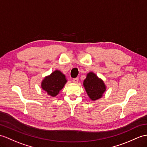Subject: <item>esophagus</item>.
Wrapping results in <instances>:
<instances>
[{
  "label": "esophagus",
  "mask_w": 147,
  "mask_h": 147,
  "mask_svg": "<svg viewBox=\"0 0 147 147\" xmlns=\"http://www.w3.org/2000/svg\"><path fill=\"white\" fill-rule=\"evenodd\" d=\"M72 82H74V83H76V84L78 83V78H73Z\"/></svg>",
  "instance_id": "esophagus-1"
}]
</instances>
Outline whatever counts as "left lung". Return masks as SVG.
I'll return each mask as SVG.
<instances>
[{"instance_id":"left-lung-1","label":"left lung","mask_w":147,"mask_h":147,"mask_svg":"<svg viewBox=\"0 0 147 147\" xmlns=\"http://www.w3.org/2000/svg\"><path fill=\"white\" fill-rule=\"evenodd\" d=\"M84 86L87 95L92 100L101 98L106 90L104 82L93 72L87 74L84 81Z\"/></svg>"}]
</instances>
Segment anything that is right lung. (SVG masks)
Instances as JSON below:
<instances>
[{"label": "right lung", "mask_w": 147, "mask_h": 147, "mask_svg": "<svg viewBox=\"0 0 147 147\" xmlns=\"http://www.w3.org/2000/svg\"><path fill=\"white\" fill-rule=\"evenodd\" d=\"M66 82L65 75L60 71L56 70L43 80L41 87L49 95L55 96L63 88Z\"/></svg>", "instance_id": "right-lung-1"}]
</instances>
